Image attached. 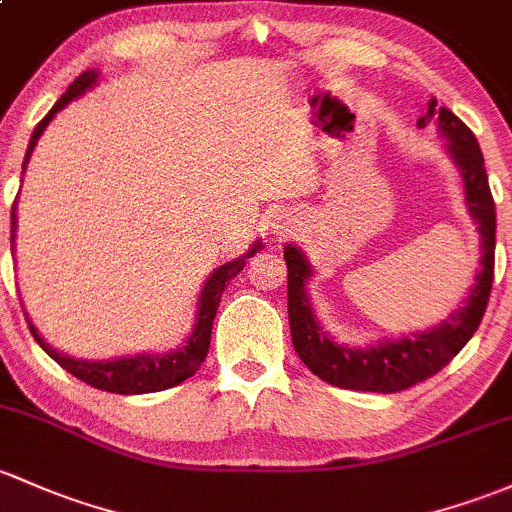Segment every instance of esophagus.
Returning a JSON list of instances; mask_svg holds the SVG:
<instances>
[{
	"mask_svg": "<svg viewBox=\"0 0 512 512\" xmlns=\"http://www.w3.org/2000/svg\"><path fill=\"white\" fill-rule=\"evenodd\" d=\"M288 227H290V222H285V219H278V222L273 224V232H276L278 236H285V234L290 232Z\"/></svg>",
	"mask_w": 512,
	"mask_h": 512,
	"instance_id": "esophagus-1",
	"label": "esophagus"
}]
</instances>
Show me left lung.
Segmentation results:
<instances>
[{
    "mask_svg": "<svg viewBox=\"0 0 512 512\" xmlns=\"http://www.w3.org/2000/svg\"><path fill=\"white\" fill-rule=\"evenodd\" d=\"M437 124V131L447 136V151L461 170L464 178L466 205L471 217L476 219L481 234V268L476 273V283L466 295L464 307L454 310L449 320L437 327L417 332L412 337L378 342L368 349H351L329 339L312 312L307 280L312 278V266L298 246H285L283 256L288 263V320L293 346L317 378L346 390H368V393H398L412 388L442 371L449 361L464 349V344L474 337L478 324L483 320L493 285V258H496V205H493L491 188H488L483 153L478 148L471 129L449 112L439 107L437 100L427 104L425 117L417 119V126Z\"/></svg>",
    "mask_w": 512,
    "mask_h": 512,
    "instance_id": "left-lung-1",
    "label": "left lung"
}]
</instances>
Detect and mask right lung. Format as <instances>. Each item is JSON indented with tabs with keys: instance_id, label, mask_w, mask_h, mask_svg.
Returning <instances> with one entry per match:
<instances>
[{
	"instance_id": "obj_1",
	"label": "right lung",
	"mask_w": 512,
	"mask_h": 512,
	"mask_svg": "<svg viewBox=\"0 0 512 512\" xmlns=\"http://www.w3.org/2000/svg\"><path fill=\"white\" fill-rule=\"evenodd\" d=\"M100 73L97 70H85L80 78L73 80V85L65 90V95L53 104L51 112L36 124L34 134H31L29 148H26L24 156V168L29 163L31 153H34L36 141L41 139L43 129L51 124V119L56 117L60 109L65 104H70L75 97H80L82 92L90 90L95 85ZM14 232H16V202L12 207V244H14ZM261 241H256L244 256L234 258V261L224 263V266L214 268V273L207 278L205 288H202L200 300H197V317H195V327H192L188 342H185L180 349L168 351V354H139V356H122V359H112V361H85V359H75V356L60 354V351L53 349L51 344H46V339L38 334V329L34 327V322L29 320V329L34 334V339L41 344V349L51 356L56 364H60L68 373H73L75 378H80L82 383L92 388L107 390V393H119V395H139V393H156V390H166L178 386V383L188 381L192 373L202 366L205 361L207 351H210V339H212V322L214 315H217L219 300H222L224 288L229 285V280L236 278V273L246 266V258H251L256 251H261ZM29 315V312H26Z\"/></svg>"
}]
</instances>
